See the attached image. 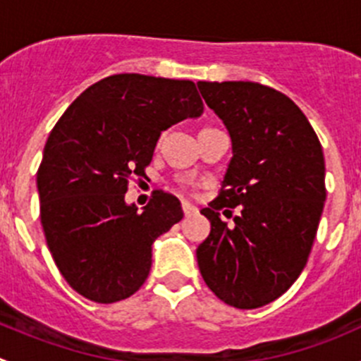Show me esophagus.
I'll return each instance as SVG.
<instances>
[{"mask_svg": "<svg viewBox=\"0 0 361 361\" xmlns=\"http://www.w3.org/2000/svg\"><path fill=\"white\" fill-rule=\"evenodd\" d=\"M181 209H183L185 216H192V214L197 213V207L192 206V204H188V202H181Z\"/></svg>", "mask_w": 361, "mask_h": 361, "instance_id": "1", "label": "esophagus"}]
</instances>
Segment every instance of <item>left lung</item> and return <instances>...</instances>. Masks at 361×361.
I'll list each match as a JSON object with an SVG mask.
<instances>
[{"label": "left lung", "mask_w": 361, "mask_h": 361, "mask_svg": "<svg viewBox=\"0 0 361 361\" xmlns=\"http://www.w3.org/2000/svg\"><path fill=\"white\" fill-rule=\"evenodd\" d=\"M227 127L232 159L221 192L201 209L211 232L197 264L225 304L257 309L281 297L307 264L325 206L322 145L300 108L253 82H199ZM240 207L228 229L219 211Z\"/></svg>", "instance_id": "1"}]
</instances>
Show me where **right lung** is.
Returning a JSON list of instances; mask_svg holds the SVG:
<instances>
[{
    "label": "right lung",
    "mask_w": 361,
    "mask_h": 361,
    "mask_svg": "<svg viewBox=\"0 0 361 361\" xmlns=\"http://www.w3.org/2000/svg\"><path fill=\"white\" fill-rule=\"evenodd\" d=\"M202 111L190 80L123 73L90 85L61 116L36 185L47 245L75 292L111 304L147 281L152 245L183 211L157 192L137 213L126 202L127 183L143 176L162 130Z\"/></svg>",
    "instance_id": "obj_1"
}]
</instances>
